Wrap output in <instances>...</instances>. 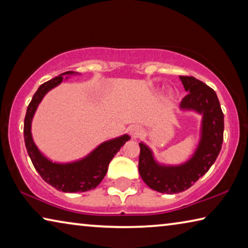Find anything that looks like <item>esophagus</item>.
<instances>
[{
    "label": "esophagus",
    "instance_id": "34e87169",
    "mask_svg": "<svg viewBox=\"0 0 248 248\" xmlns=\"http://www.w3.org/2000/svg\"><path fill=\"white\" fill-rule=\"evenodd\" d=\"M130 133H131L133 139H137V138H139L141 134V128L139 125H132V127L130 128Z\"/></svg>",
    "mask_w": 248,
    "mask_h": 248
}]
</instances>
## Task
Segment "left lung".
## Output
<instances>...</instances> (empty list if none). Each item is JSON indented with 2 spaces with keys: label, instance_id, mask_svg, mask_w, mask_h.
<instances>
[{
  "label": "left lung",
  "instance_id": "8db88e82",
  "mask_svg": "<svg viewBox=\"0 0 248 248\" xmlns=\"http://www.w3.org/2000/svg\"><path fill=\"white\" fill-rule=\"evenodd\" d=\"M188 95L180 102L182 110L201 116L199 140L191 156L180 164L158 162L153 150L140 142L139 173L143 182L162 194H178L190 188L207 173L219 155L223 142L224 116L216 92L192 77H179Z\"/></svg>",
  "mask_w": 248,
  "mask_h": 248
}]
</instances>
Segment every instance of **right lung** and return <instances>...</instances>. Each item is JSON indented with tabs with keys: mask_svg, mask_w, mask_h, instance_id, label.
<instances>
[{
	"mask_svg": "<svg viewBox=\"0 0 248 248\" xmlns=\"http://www.w3.org/2000/svg\"><path fill=\"white\" fill-rule=\"evenodd\" d=\"M73 75H79V73L68 71L41 84L38 87L28 105L25 116L24 139L29 157L46 183L51 185L57 190L63 192H84L98 186L107 173L109 163L119 152L121 146L130 140V136L125 133L104 141L84 157L71 162L52 161L41 152L33 141L31 133L33 116L46 94ZM64 76L67 77L65 79L63 78Z\"/></svg>",
	"mask_w": 248,
	"mask_h": 248,
	"instance_id": "obj_1",
	"label": "right lung"
}]
</instances>
